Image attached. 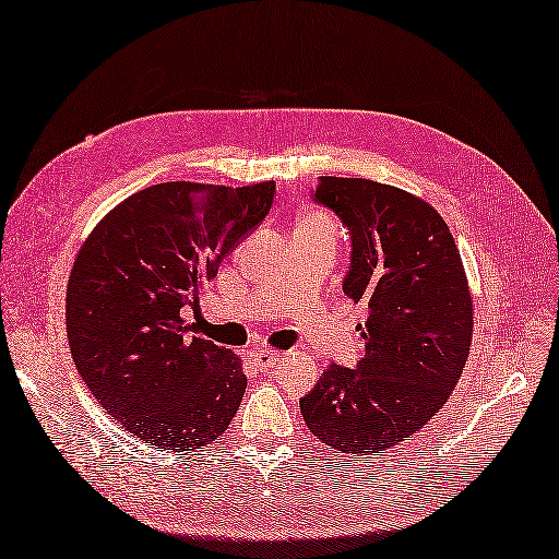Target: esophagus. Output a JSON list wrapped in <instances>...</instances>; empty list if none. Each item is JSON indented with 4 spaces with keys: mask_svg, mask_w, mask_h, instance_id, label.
<instances>
[{
    "mask_svg": "<svg viewBox=\"0 0 559 559\" xmlns=\"http://www.w3.org/2000/svg\"><path fill=\"white\" fill-rule=\"evenodd\" d=\"M278 356H281L278 352H271V349H257V352H252V354H250V359H252L254 368L269 370V368H274V366H276Z\"/></svg>",
    "mask_w": 559,
    "mask_h": 559,
    "instance_id": "34e87169",
    "label": "esophagus"
}]
</instances>
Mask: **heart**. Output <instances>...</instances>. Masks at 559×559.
Segmentation results:
<instances>
[{
    "label": "heart",
    "mask_w": 559,
    "mask_h": 559,
    "mask_svg": "<svg viewBox=\"0 0 559 559\" xmlns=\"http://www.w3.org/2000/svg\"><path fill=\"white\" fill-rule=\"evenodd\" d=\"M299 226H321V228H333L335 231V224H333V219H328L325 214H305L302 219H299Z\"/></svg>",
    "instance_id": "heart-1"
}]
</instances>
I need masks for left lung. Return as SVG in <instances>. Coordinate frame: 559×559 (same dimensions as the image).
Returning <instances> with one entry per match:
<instances>
[{
    "label": "left lung",
    "instance_id": "1",
    "mask_svg": "<svg viewBox=\"0 0 559 559\" xmlns=\"http://www.w3.org/2000/svg\"><path fill=\"white\" fill-rule=\"evenodd\" d=\"M352 238L342 290L366 302V356L331 364L299 408L340 453H380L447 404L469 354L472 295L453 236L423 198L390 183L321 177L311 191Z\"/></svg>",
    "mask_w": 559,
    "mask_h": 559
}]
</instances>
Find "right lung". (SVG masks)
<instances>
[{
	"label": "right lung",
	"mask_w": 559,
	"mask_h": 559,
	"mask_svg": "<svg viewBox=\"0 0 559 559\" xmlns=\"http://www.w3.org/2000/svg\"><path fill=\"white\" fill-rule=\"evenodd\" d=\"M274 193V181L155 183L112 207L75 257L70 354L108 416L148 447L195 451L236 416L248 388L240 359L183 337L181 309L262 224Z\"/></svg>",
	"instance_id": "1"
}]
</instances>
